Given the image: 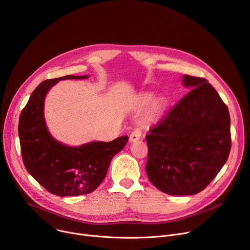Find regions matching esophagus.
<instances>
[{
    "instance_id": "esophagus-1",
    "label": "esophagus",
    "mask_w": 250,
    "mask_h": 250,
    "mask_svg": "<svg viewBox=\"0 0 250 250\" xmlns=\"http://www.w3.org/2000/svg\"><path fill=\"white\" fill-rule=\"evenodd\" d=\"M141 135H142L141 130H140L139 128H135L134 130L131 131V133H130V135H129V140H130L131 142H135V141H137V140L140 139Z\"/></svg>"
}]
</instances>
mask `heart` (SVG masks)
Masks as SVG:
<instances>
[{
	"instance_id": "heart-1",
	"label": "heart",
	"mask_w": 250,
	"mask_h": 250,
	"mask_svg": "<svg viewBox=\"0 0 250 250\" xmlns=\"http://www.w3.org/2000/svg\"><path fill=\"white\" fill-rule=\"evenodd\" d=\"M151 100H152V97H151V96H146V97H145V101H146V103H149ZM158 104H159V105H162L163 104L160 102Z\"/></svg>"
}]
</instances>
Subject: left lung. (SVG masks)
Masks as SVG:
<instances>
[{"label": "left lung", "mask_w": 250, "mask_h": 250, "mask_svg": "<svg viewBox=\"0 0 250 250\" xmlns=\"http://www.w3.org/2000/svg\"><path fill=\"white\" fill-rule=\"evenodd\" d=\"M192 88L146 134V171L169 195H195L221 171L231 147L227 104L205 78L184 75Z\"/></svg>", "instance_id": "1"}]
</instances>
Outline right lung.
Segmentation results:
<instances>
[{
  "label": "right lung",
  "mask_w": 250,
  "mask_h": 250,
  "mask_svg": "<svg viewBox=\"0 0 250 250\" xmlns=\"http://www.w3.org/2000/svg\"><path fill=\"white\" fill-rule=\"evenodd\" d=\"M88 77L68 75L42 82L20 116L19 136L23 164L35 180L56 196H79L95 191L105 177L112 158L128 140V136L124 135L110 142L94 141L71 147L60 144L48 132L43 116L48 90L60 80Z\"/></svg>",
  "instance_id": "right-lung-1"
}]
</instances>
